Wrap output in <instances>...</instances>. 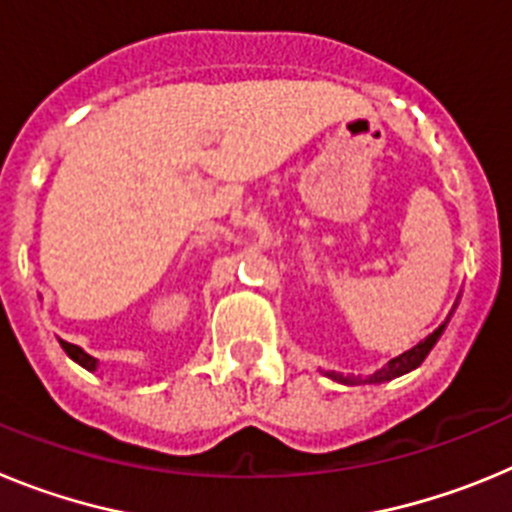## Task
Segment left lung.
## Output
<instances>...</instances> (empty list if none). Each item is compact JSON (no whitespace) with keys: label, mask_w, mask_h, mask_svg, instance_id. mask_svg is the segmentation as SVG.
Masks as SVG:
<instances>
[{"label":"left lung","mask_w":512,"mask_h":512,"mask_svg":"<svg viewBox=\"0 0 512 512\" xmlns=\"http://www.w3.org/2000/svg\"><path fill=\"white\" fill-rule=\"evenodd\" d=\"M443 328H446V323L438 325V328L433 330L431 336L423 338V341H420L418 346H413V348H410V351H405V354L395 356V359H392L390 364L384 366L382 372L374 374V377L369 379V382H384V379H392V377H397V374H405V372H410V369H415V366H420V361H423L425 356H428V351H431L433 343L438 341V336H441V333H443ZM328 377L330 379H338V382H351V379L343 377V374H336V372H328Z\"/></svg>","instance_id":"obj_1"}]
</instances>
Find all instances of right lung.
<instances>
[{"instance_id": "add662e5", "label": "right lung", "mask_w": 512, "mask_h": 512, "mask_svg": "<svg viewBox=\"0 0 512 512\" xmlns=\"http://www.w3.org/2000/svg\"><path fill=\"white\" fill-rule=\"evenodd\" d=\"M61 348H63V351H66V354L71 356V359L76 361V364H81V366H84V369H97V361H94L92 356L87 354V351H81L79 346H74V343H66V341H61Z\"/></svg>"}]
</instances>
